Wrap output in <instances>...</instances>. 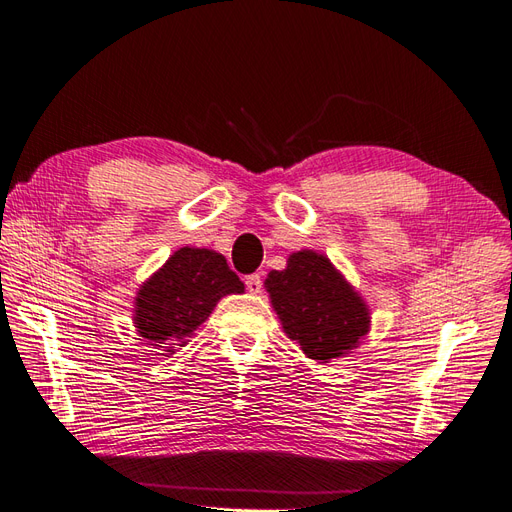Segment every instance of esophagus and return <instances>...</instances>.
<instances>
[{"instance_id": "obj_1", "label": "esophagus", "mask_w": 512, "mask_h": 512, "mask_svg": "<svg viewBox=\"0 0 512 512\" xmlns=\"http://www.w3.org/2000/svg\"><path fill=\"white\" fill-rule=\"evenodd\" d=\"M246 289L251 291V294H261V276L259 274H251L246 276Z\"/></svg>"}]
</instances>
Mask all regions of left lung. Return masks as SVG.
Returning <instances> with one entry per match:
<instances>
[{"label":"left lung","mask_w":512,"mask_h":512,"mask_svg":"<svg viewBox=\"0 0 512 512\" xmlns=\"http://www.w3.org/2000/svg\"><path fill=\"white\" fill-rule=\"evenodd\" d=\"M270 302L291 341L321 362L341 358L369 332V306L330 259L315 251L289 255L266 279Z\"/></svg>","instance_id":"1"}]
</instances>
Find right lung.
<instances>
[{"label": "right lung", "instance_id": "add662e5", "mask_svg": "<svg viewBox=\"0 0 512 512\" xmlns=\"http://www.w3.org/2000/svg\"><path fill=\"white\" fill-rule=\"evenodd\" d=\"M242 291L244 283L221 253L184 246L141 285L135 298V328L148 343L173 354V345L182 347L218 300Z\"/></svg>", "mask_w": 512, "mask_h": 512}]
</instances>
